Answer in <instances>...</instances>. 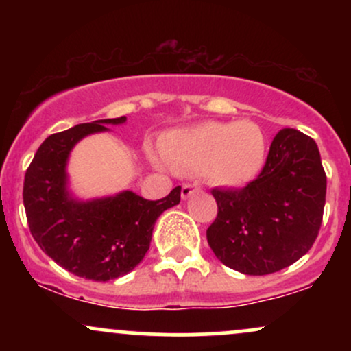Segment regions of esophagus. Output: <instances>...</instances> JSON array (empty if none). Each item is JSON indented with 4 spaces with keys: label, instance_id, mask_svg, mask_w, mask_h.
Returning a JSON list of instances; mask_svg holds the SVG:
<instances>
[{
    "label": "esophagus",
    "instance_id": "obj_1",
    "mask_svg": "<svg viewBox=\"0 0 351 351\" xmlns=\"http://www.w3.org/2000/svg\"><path fill=\"white\" fill-rule=\"evenodd\" d=\"M196 191H199L198 184H195V183L183 184V188H181V198L186 199V198H189V196L193 195V193H196Z\"/></svg>",
    "mask_w": 351,
    "mask_h": 351
}]
</instances>
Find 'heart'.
Wrapping results in <instances>:
<instances>
[{"label": "heart", "instance_id": "heart-1", "mask_svg": "<svg viewBox=\"0 0 351 351\" xmlns=\"http://www.w3.org/2000/svg\"><path fill=\"white\" fill-rule=\"evenodd\" d=\"M162 155H152L160 168L199 171L216 186L239 188L263 171L267 160V138L251 120L201 122L163 136Z\"/></svg>", "mask_w": 351, "mask_h": 351}]
</instances>
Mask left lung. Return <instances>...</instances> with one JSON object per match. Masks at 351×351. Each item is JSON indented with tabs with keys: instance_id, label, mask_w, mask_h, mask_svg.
I'll return each instance as SVG.
<instances>
[{
	"instance_id": "obj_1",
	"label": "left lung",
	"mask_w": 351,
	"mask_h": 351,
	"mask_svg": "<svg viewBox=\"0 0 351 351\" xmlns=\"http://www.w3.org/2000/svg\"><path fill=\"white\" fill-rule=\"evenodd\" d=\"M211 193L217 216L206 231L209 247L228 267L265 276L289 267L315 243L327 176L317 143L295 128H284L256 180Z\"/></svg>"
}]
</instances>
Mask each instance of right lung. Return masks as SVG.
<instances>
[{"instance_id":"obj_1","label":"right lung","mask_w":351,"mask_h":351,"mask_svg":"<svg viewBox=\"0 0 351 351\" xmlns=\"http://www.w3.org/2000/svg\"><path fill=\"white\" fill-rule=\"evenodd\" d=\"M125 120L79 123L47 136L24 176L23 201L34 241L60 267L88 280L106 282L134 271L150 247L155 221L180 203L181 186L156 201L134 191L90 201L72 198L66 167L74 145Z\"/></svg>"}]
</instances>
